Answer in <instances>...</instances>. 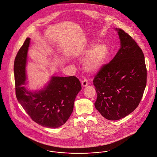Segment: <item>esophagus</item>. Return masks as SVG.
Instances as JSON below:
<instances>
[{
    "mask_svg": "<svg viewBox=\"0 0 157 157\" xmlns=\"http://www.w3.org/2000/svg\"><path fill=\"white\" fill-rule=\"evenodd\" d=\"M81 84H82L83 87L86 86L88 85V80H86V79H84V80L82 81Z\"/></svg>",
    "mask_w": 157,
    "mask_h": 157,
    "instance_id": "esophagus-1",
    "label": "esophagus"
}]
</instances>
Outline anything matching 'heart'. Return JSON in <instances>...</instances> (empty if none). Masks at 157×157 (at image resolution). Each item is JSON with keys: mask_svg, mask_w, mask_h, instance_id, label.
I'll return each mask as SVG.
<instances>
[{"mask_svg": "<svg viewBox=\"0 0 157 157\" xmlns=\"http://www.w3.org/2000/svg\"><path fill=\"white\" fill-rule=\"evenodd\" d=\"M108 56V47L105 44H91L80 54L86 57L83 64L85 71L91 73L97 72L101 67Z\"/></svg>", "mask_w": 157, "mask_h": 157, "instance_id": "b5f03b06", "label": "heart"}]
</instances>
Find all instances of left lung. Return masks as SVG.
I'll list each match as a JSON object with an SVG mask.
<instances>
[{"label":"left lung","instance_id":"1","mask_svg":"<svg viewBox=\"0 0 157 157\" xmlns=\"http://www.w3.org/2000/svg\"><path fill=\"white\" fill-rule=\"evenodd\" d=\"M121 48L108 64L96 75L94 106L109 120H118L134 111L143 96L147 70L144 54L137 43L121 29H116Z\"/></svg>","mask_w":157,"mask_h":157}]
</instances>
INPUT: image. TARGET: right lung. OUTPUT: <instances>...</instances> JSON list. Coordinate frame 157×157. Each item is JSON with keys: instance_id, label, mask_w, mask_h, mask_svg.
Listing matches in <instances>:
<instances>
[{"instance_id": "1", "label": "right lung", "mask_w": 157, "mask_h": 157, "mask_svg": "<svg viewBox=\"0 0 157 157\" xmlns=\"http://www.w3.org/2000/svg\"><path fill=\"white\" fill-rule=\"evenodd\" d=\"M30 40L29 37L26 38L14 61L16 97L33 121L43 127L57 128L65 124L71 115L81 84L75 76H52L42 90H27L23 85L26 80L25 66Z\"/></svg>"}]
</instances>
